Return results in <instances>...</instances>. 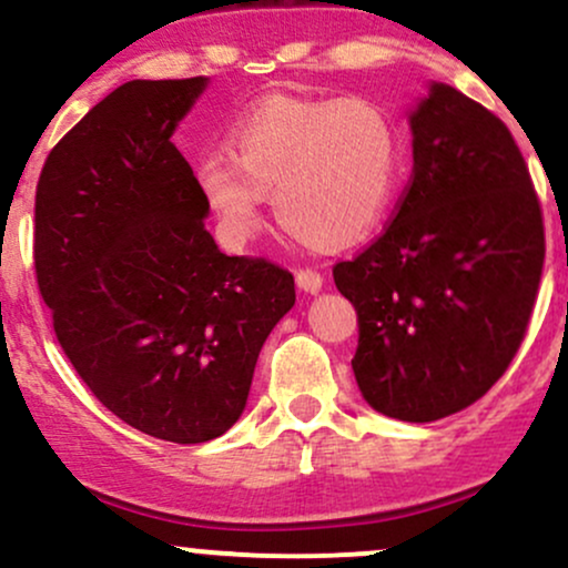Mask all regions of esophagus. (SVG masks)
<instances>
[{"mask_svg": "<svg viewBox=\"0 0 568 568\" xmlns=\"http://www.w3.org/2000/svg\"><path fill=\"white\" fill-rule=\"evenodd\" d=\"M295 282H297V290L305 292V295H318L324 286V276L318 271H311V268H303L295 273Z\"/></svg>", "mask_w": 568, "mask_h": 568, "instance_id": "esophagus-1", "label": "esophagus"}]
</instances>
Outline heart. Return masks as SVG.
<instances>
[{
	"instance_id": "1",
	"label": "heart",
	"mask_w": 568,
	"mask_h": 568,
	"mask_svg": "<svg viewBox=\"0 0 568 568\" xmlns=\"http://www.w3.org/2000/svg\"><path fill=\"white\" fill-rule=\"evenodd\" d=\"M229 149L199 159L193 178L231 250L255 236L265 193L305 242H356L385 215L402 172L396 119L366 98L271 95L233 122Z\"/></svg>"
}]
</instances>
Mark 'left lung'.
I'll return each mask as SVG.
<instances>
[{
  "mask_svg": "<svg viewBox=\"0 0 568 568\" xmlns=\"http://www.w3.org/2000/svg\"><path fill=\"white\" fill-rule=\"evenodd\" d=\"M409 130L415 166L396 217L332 273L358 313L351 366L364 402L433 423L478 402L516 356L545 229L521 151L495 113L430 82Z\"/></svg>",
  "mask_w": 568,
  "mask_h": 568,
  "instance_id": "obj_1",
  "label": "left lung"
}]
</instances>
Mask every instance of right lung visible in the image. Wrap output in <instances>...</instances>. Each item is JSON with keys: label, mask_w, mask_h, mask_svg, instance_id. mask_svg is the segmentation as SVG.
Instances as JSON below:
<instances>
[{"label": "right lung", "mask_w": 568, "mask_h": 568, "mask_svg": "<svg viewBox=\"0 0 568 568\" xmlns=\"http://www.w3.org/2000/svg\"><path fill=\"white\" fill-rule=\"evenodd\" d=\"M210 79H135L47 156L33 265L60 348L105 409L172 444L242 417L295 278L229 257L172 135Z\"/></svg>", "instance_id": "add662e5"}]
</instances>
